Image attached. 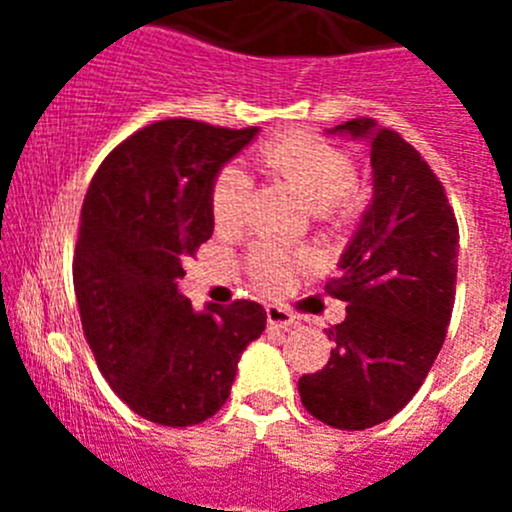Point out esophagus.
<instances>
[{"label":"esophagus","instance_id":"34e87169","mask_svg":"<svg viewBox=\"0 0 512 512\" xmlns=\"http://www.w3.org/2000/svg\"><path fill=\"white\" fill-rule=\"evenodd\" d=\"M294 324V317L287 312V309L277 307V304H270L267 307V327L270 329H289Z\"/></svg>","mask_w":512,"mask_h":512}]
</instances>
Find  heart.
I'll list each match as a JSON object with an SVG mask.
<instances>
[{
	"label": "heart",
	"mask_w": 512,
	"mask_h": 512,
	"mask_svg": "<svg viewBox=\"0 0 512 512\" xmlns=\"http://www.w3.org/2000/svg\"><path fill=\"white\" fill-rule=\"evenodd\" d=\"M257 160L267 173L285 180L289 188L327 220H349L359 208L356 165L344 148L312 131H287L262 143ZM250 175L237 165H227L218 173L210 193L213 223L220 232H232L245 225L250 200ZM309 265V257L297 252L257 245L250 255L252 277L267 289L285 287L299 270Z\"/></svg>",
	"instance_id": "obj_1"
}]
</instances>
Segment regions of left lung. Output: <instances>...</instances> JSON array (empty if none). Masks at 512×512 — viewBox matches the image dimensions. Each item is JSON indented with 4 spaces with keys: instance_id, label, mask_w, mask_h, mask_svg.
<instances>
[{
    "instance_id": "1",
    "label": "left lung",
    "mask_w": 512,
    "mask_h": 512,
    "mask_svg": "<svg viewBox=\"0 0 512 512\" xmlns=\"http://www.w3.org/2000/svg\"><path fill=\"white\" fill-rule=\"evenodd\" d=\"M329 133L366 141L374 195L339 257L329 294L347 302L327 366L297 389L314 418L364 431L399 414L426 379L451 322L458 225L441 180L396 131L352 118Z\"/></svg>"
}]
</instances>
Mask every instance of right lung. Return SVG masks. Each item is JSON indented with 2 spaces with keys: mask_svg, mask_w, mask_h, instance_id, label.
Segmentation results:
<instances>
[{
  "mask_svg": "<svg viewBox=\"0 0 512 512\" xmlns=\"http://www.w3.org/2000/svg\"><path fill=\"white\" fill-rule=\"evenodd\" d=\"M260 128L190 118L151 123L113 148L81 208L74 289L103 379L138 416L195 426L230 396L237 361L267 324L262 304L193 309L183 257L213 235L218 173Z\"/></svg>",
  "mask_w": 512,
  "mask_h": 512,
  "instance_id": "add662e5",
  "label": "right lung"
}]
</instances>
